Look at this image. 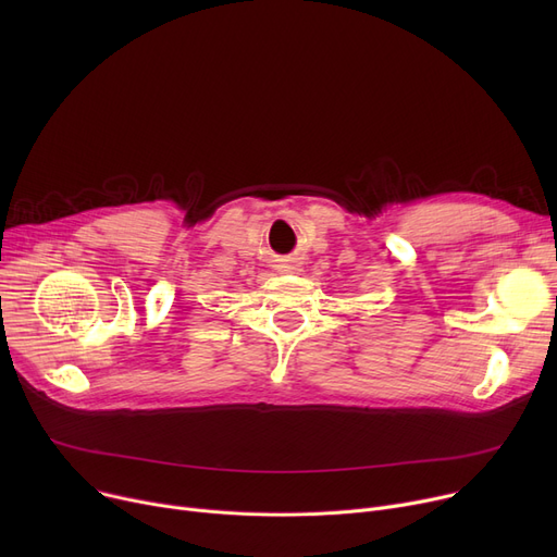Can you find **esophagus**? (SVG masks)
Instances as JSON below:
<instances>
[{
  "instance_id": "esophagus-1",
  "label": "esophagus",
  "mask_w": 557,
  "mask_h": 557,
  "mask_svg": "<svg viewBox=\"0 0 557 557\" xmlns=\"http://www.w3.org/2000/svg\"><path fill=\"white\" fill-rule=\"evenodd\" d=\"M282 273H296L298 271V263H284V267H280Z\"/></svg>"
}]
</instances>
